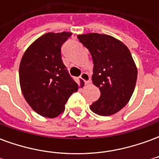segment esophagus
<instances>
[{
	"label": "esophagus",
	"mask_w": 159,
	"mask_h": 159,
	"mask_svg": "<svg viewBox=\"0 0 159 159\" xmlns=\"http://www.w3.org/2000/svg\"><path fill=\"white\" fill-rule=\"evenodd\" d=\"M80 78L82 80H83L85 83H89L90 82V76L86 72H83L81 74V76H80Z\"/></svg>",
	"instance_id": "34e87169"
}]
</instances>
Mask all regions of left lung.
Segmentation results:
<instances>
[{
  "mask_svg": "<svg viewBox=\"0 0 159 159\" xmlns=\"http://www.w3.org/2000/svg\"><path fill=\"white\" fill-rule=\"evenodd\" d=\"M77 38L91 53L92 81L100 91L90 109L101 116L117 113L129 101L136 83L137 68L129 50L121 41L105 34L89 33Z\"/></svg>",
  "mask_w": 159,
  "mask_h": 159,
  "instance_id": "left-lung-1",
  "label": "left lung"
}]
</instances>
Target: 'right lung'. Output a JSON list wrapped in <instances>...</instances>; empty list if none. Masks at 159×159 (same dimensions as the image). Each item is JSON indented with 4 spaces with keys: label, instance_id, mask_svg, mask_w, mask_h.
<instances>
[{
    "label": "right lung",
    "instance_id": "1",
    "mask_svg": "<svg viewBox=\"0 0 159 159\" xmlns=\"http://www.w3.org/2000/svg\"><path fill=\"white\" fill-rule=\"evenodd\" d=\"M70 32H48L40 36L24 53L19 66L23 95L36 112L53 118L65 110L69 97L78 90L61 59V46ZM84 85L81 80V87Z\"/></svg>",
    "mask_w": 159,
    "mask_h": 159
}]
</instances>
